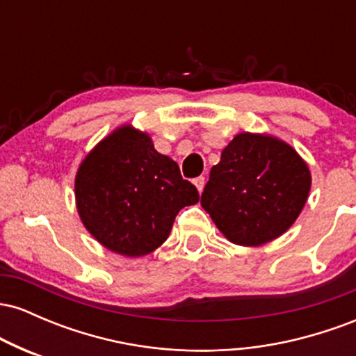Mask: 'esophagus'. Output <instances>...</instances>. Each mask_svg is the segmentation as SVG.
<instances>
[{"mask_svg":"<svg viewBox=\"0 0 356 356\" xmlns=\"http://www.w3.org/2000/svg\"><path fill=\"white\" fill-rule=\"evenodd\" d=\"M194 184H195V187H197V191L202 192L204 186H206V177H204V175H199V177L194 179Z\"/></svg>","mask_w":356,"mask_h":356,"instance_id":"1","label":"esophagus"}]
</instances>
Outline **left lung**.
<instances>
[{"mask_svg":"<svg viewBox=\"0 0 356 356\" xmlns=\"http://www.w3.org/2000/svg\"><path fill=\"white\" fill-rule=\"evenodd\" d=\"M309 186L308 165L288 144L239 134L211 169L201 204L227 239L259 246L289 229Z\"/></svg>","mask_w":356,"mask_h":356,"instance_id":"8db88e82","label":"left lung"}]
</instances>
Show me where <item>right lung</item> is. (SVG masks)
Here are the masks:
<instances>
[{
	"mask_svg": "<svg viewBox=\"0 0 356 356\" xmlns=\"http://www.w3.org/2000/svg\"><path fill=\"white\" fill-rule=\"evenodd\" d=\"M75 195L90 234L130 257L161 246L179 211L199 201L179 165L132 127L115 130L87 155L76 174Z\"/></svg>",
	"mask_w": 356,
	"mask_h": 356,
	"instance_id": "obj_1",
	"label": "right lung"
}]
</instances>
